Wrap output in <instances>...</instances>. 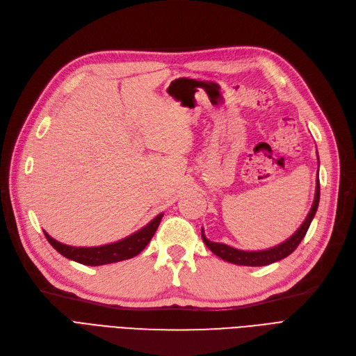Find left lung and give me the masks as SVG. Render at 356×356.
<instances>
[{
  "instance_id": "obj_1",
  "label": "left lung",
  "mask_w": 356,
  "mask_h": 356,
  "mask_svg": "<svg viewBox=\"0 0 356 356\" xmlns=\"http://www.w3.org/2000/svg\"><path fill=\"white\" fill-rule=\"evenodd\" d=\"M317 157H318V154H317ZM318 165H320V161H318ZM318 200H320V181H318V172H317L314 200H313L310 212H308L307 216H305L304 222L300 225V228L289 238H286L281 244L270 247V249H265V250H240V249H236V247H231V245L224 244V243H215V241H211V240L207 238L204 228H202V240L213 254H216L218 257H221L222 260L228 261V264L240 265V266H266V265L275 264V261L285 259L286 256H289L293 250L297 249L298 244L304 238L308 227H310L316 212H317Z\"/></svg>"
}]
</instances>
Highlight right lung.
Wrapping results in <instances>:
<instances>
[{
	"label": "right lung",
	"instance_id": "right-lung-1",
	"mask_svg": "<svg viewBox=\"0 0 356 356\" xmlns=\"http://www.w3.org/2000/svg\"><path fill=\"white\" fill-rule=\"evenodd\" d=\"M163 215H164L163 212L159 213L156 218H152L147 225H144L143 228L135 231V233H132L125 238L115 243L104 244V245H96V247L68 245V244L56 241L46 233V231H43V233L54 249L64 257L74 260L76 264H81V265L100 266V265L116 264V261L132 259L134 256L140 254L145 249L147 244L151 241L152 236L156 234Z\"/></svg>",
	"mask_w": 356,
	"mask_h": 356
}]
</instances>
